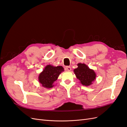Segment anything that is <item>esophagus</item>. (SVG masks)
Listing matches in <instances>:
<instances>
[{"mask_svg": "<svg viewBox=\"0 0 127 127\" xmlns=\"http://www.w3.org/2000/svg\"><path fill=\"white\" fill-rule=\"evenodd\" d=\"M65 69L67 71H70L71 70V68L70 66H67L65 67Z\"/></svg>", "mask_w": 127, "mask_h": 127, "instance_id": "esophagus-1", "label": "esophagus"}]
</instances>
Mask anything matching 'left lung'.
Wrapping results in <instances>:
<instances>
[{
  "instance_id": "obj_1",
  "label": "left lung",
  "mask_w": 127,
  "mask_h": 127,
  "mask_svg": "<svg viewBox=\"0 0 127 127\" xmlns=\"http://www.w3.org/2000/svg\"><path fill=\"white\" fill-rule=\"evenodd\" d=\"M78 68L75 69L74 71L76 77L80 83L85 86H89L95 79L96 74L94 71L89 68L84 64H78Z\"/></svg>"
}]
</instances>
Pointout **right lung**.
I'll use <instances>...</instances> for the list:
<instances>
[{
    "mask_svg": "<svg viewBox=\"0 0 127 127\" xmlns=\"http://www.w3.org/2000/svg\"><path fill=\"white\" fill-rule=\"evenodd\" d=\"M64 70L62 66L53 67L48 65L39 76V82L44 87L51 88L53 86V83L56 81L60 73Z\"/></svg>",
    "mask_w": 127,
    "mask_h": 127,
    "instance_id": "add662e5",
    "label": "right lung"
}]
</instances>
